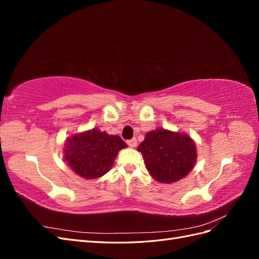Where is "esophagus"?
<instances>
[{
  "label": "esophagus",
  "instance_id": "34e87169",
  "mask_svg": "<svg viewBox=\"0 0 259 259\" xmlns=\"http://www.w3.org/2000/svg\"><path fill=\"white\" fill-rule=\"evenodd\" d=\"M127 145L131 147V148H134L137 146V139L136 138H132L130 140H127Z\"/></svg>",
  "mask_w": 259,
  "mask_h": 259
}]
</instances>
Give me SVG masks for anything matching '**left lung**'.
Masks as SVG:
<instances>
[{
	"label": "left lung",
	"instance_id": "8db88e82",
	"mask_svg": "<svg viewBox=\"0 0 259 259\" xmlns=\"http://www.w3.org/2000/svg\"><path fill=\"white\" fill-rule=\"evenodd\" d=\"M137 150L143 154L149 174L162 184L186 177L198 158L197 146L189 135L164 128L148 132Z\"/></svg>",
	"mask_w": 259,
	"mask_h": 259
}]
</instances>
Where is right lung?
Segmentation results:
<instances>
[{
  "label": "right lung",
  "instance_id": "1",
  "mask_svg": "<svg viewBox=\"0 0 259 259\" xmlns=\"http://www.w3.org/2000/svg\"><path fill=\"white\" fill-rule=\"evenodd\" d=\"M117 135L93 128L70 135L64 144V159L75 174L95 179L107 174L121 149L126 148Z\"/></svg>",
  "mask_w": 259,
  "mask_h": 259
}]
</instances>
